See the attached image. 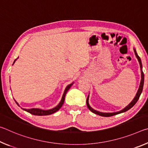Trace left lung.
<instances>
[{"label":"left lung","instance_id":"8db88e82","mask_svg":"<svg viewBox=\"0 0 148 148\" xmlns=\"http://www.w3.org/2000/svg\"><path fill=\"white\" fill-rule=\"evenodd\" d=\"M134 51L135 56H136V58L138 59V62H139L140 67V71H141V81H140V86H139L138 90V91H137L136 94V96L134 97V99L132 100L131 103H130L128 105V106L125 107L124 109H123L122 110H121V111L117 112H112V113H104V112H101L97 111V110H95L93 108H92L89 106V95H88V97H87V101H86L87 102V107H88V108L89 109V110H91V111L92 112V113H94L95 114H97V115H99V116H103V117L113 116H115V115L121 114V113H123V112H125L127 111V110H129V109H131V108L136 103L137 101H138V100L139 99V97L140 96V95H141V93H142V89H143L144 82V74L143 71H142V64L141 59H140V57L138 56V54L136 53V49H135V48H134Z\"/></svg>","mask_w":148,"mask_h":148}]
</instances>
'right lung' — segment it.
Wrapping results in <instances>:
<instances>
[{"label": "right lung", "mask_w": 148, "mask_h": 148, "mask_svg": "<svg viewBox=\"0 0 148 148\" xmlns=\"http://www.w3.org/2000/svg\"><path fill=\"white\" fill-rule=\"evenodd\" d=\"M18 59V58H17ZM15 59V61L14 62L13 64H14V62H16V60L17 59ZM74 84L72 83L71 84H69L68 86H67L66 87V89H65L64 91V93L63 95H62V99H61V102H59V104L57 105V106L56 107L53 108H52L51 110H42V109H39V108H31V109H23L24 110H25V111H27V112H29V113L31 114L32 115H35V116H47V115H50V114H52L55 113V112H56L57 111H58V110L61 108V106H62V104H64V98H65V95H66L67 91H69V89L71 88V87L72 86V84ZM16 104L18 105L19 104L16 101Z\"/></svg>", "instance_id": "right-lung-1"}]
</instances>
